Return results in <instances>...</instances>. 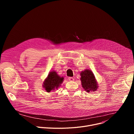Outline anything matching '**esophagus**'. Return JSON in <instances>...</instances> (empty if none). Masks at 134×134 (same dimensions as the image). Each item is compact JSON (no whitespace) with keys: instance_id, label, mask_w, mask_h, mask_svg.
I'll list each match as a JSON object with an SVG mask.
<instances>
[{"instance_id":"1","label":"esophagus","mask_w":134,"mask_h":134,"mask_svg":"<svg viewBox=\"0 0 134 134\" xmlns=\"http://www.w3.org/2000/svg\"><path fill=\"white\" fill-rule=\"evenodd\" d=\"M68 80H69V81H72V82L74 81V79L73 77H69L68 78Z\"/></svg>"}]
</instances>
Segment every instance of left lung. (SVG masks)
<instances>
[{
	"mask_svg": "<svg viewBox=\"0 0 134 134\" xmlns=\"http://www.w3.org/2000/svg\"><path fill=\"white\" fill-rule=\"evenodd\" d=\"M81 81L83 88L87 92L96 91L98 88V83L93 72L86 69L80 73Z\"/></svg>",
	"mask_w": 134,
	"mask_h": 134,
	"instance_id": "obj_1",
	"label": "left lung"
}]
</instances>
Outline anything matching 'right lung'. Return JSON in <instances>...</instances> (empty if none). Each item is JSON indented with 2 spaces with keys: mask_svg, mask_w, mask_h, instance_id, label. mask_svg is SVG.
<instances>
[{
  "mask_svg": "<svg viewBox=\"0 0 134 134\" xmlns=\"http://www.w3.org/2000/svg\"><path fill=\"white\" fill-rule=\"evenodd\" d=\"M64 77H61L55 71L52 70L49 72L46 79L44 80L42 87L48 93L55 89H58L64 82Z\"/></svg>",
  "mask_w": 134,
  "mask_h": 134,
  "instance_id": "right-lung-1",
  "label": "right lung"
}]
</instances>
